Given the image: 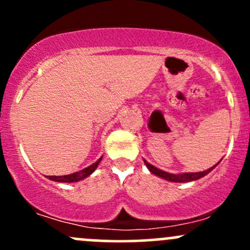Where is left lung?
Wrapping results in <instances>:
<instances>
[{"label": "left lung", "instance_id": "8db88e82", "mask_svg": "<svg viewBox=\"0 0 250 250\" xmlns=\"http://www.w3.org/2000/svg\"><path fill=\"white\" fill-rule=\"evenodd\" d=\"M146 165V167L148 168V170H150L151 173H153L155 175L160 176V178H163L166 179V180H169V181H174V183H186V181H192V180H197V179H201L203 178L204 175H207L209 172H210L211 169H213L214 167L209 168V169L204 170V172H198V173H184V174H170V173H167V172H163V170L161 169H157L156 167H153L152 165H150V163H147L146 161H144Z\"/></svg>", "mask_w": 250, "mask_h": 250}]
</instances>
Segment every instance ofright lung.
<instances>
[{
    "instance_id": "1",
    "label": "right lung",
    "mask_w": 250,
    "mask_h": 250,
    "mask_svg": "<svg viewBox=\"0 0 250 250\" xmlns=\"http://www.w3.org/2000/svg\"><path fill=\"white\" fill-rule=\"evenodd\" d=\"M100 161H102V157H100L99 160L97 161V162L93 163L92 166H89V167H87V168H84V169L80 170V172L69 174V175H62V176H52V175H49V176H48V179H50V180H54V181H59V183H75V181H80V180H82V179L89 176L90 174L94 172L95 168H97L98 165L100 163Z\"/></svg>"
}]
</instances>
